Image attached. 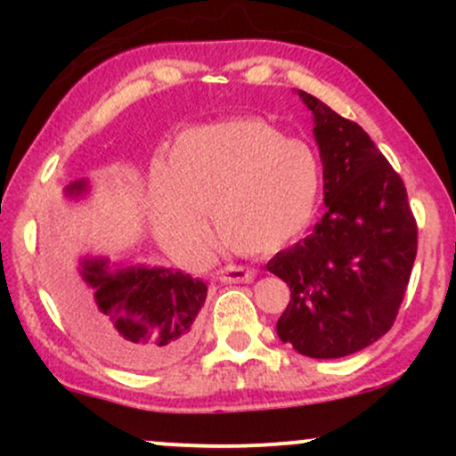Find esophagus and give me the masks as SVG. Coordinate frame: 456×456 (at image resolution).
Returning a JSON list of instances; mask_svg holds the SVG:
<instances>
[{"label": "esophagus", "mask_w": 456, "mask_h": 456, "mask_svg": "<svg viewBox=\"0 0 456 456\" xmlns=\"http://www.w3.org/2000/svg\"><path fill=\"white\" fill-rule=\"evenodd\" d=\"M216 279L221 282H250L255 279V270L244 268V265H223V268L216 270Z\"/></svg>", "instance_id": "34e87169"}]
</instances>
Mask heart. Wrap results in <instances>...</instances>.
Returning <instances> with one entry per match:
<instances>
[{"label": "heart", "instance_id": "obj_1", "mask_svg": "<svg viewBox=\"0 0 456 456\" xmlns=\"http://www.w3.org/2000/svg\"><path fill=\"white\" fill-rule=\"evenodd\" d=\"M150 212L162 244L201 257L206 212L232 248L265 255L306 232L322 195V162L305 141L257 118L197 126L175 139L169 169L150 174Z\"/></svg>", "mask_w": 456, "mask_h": 456}]
</instances>
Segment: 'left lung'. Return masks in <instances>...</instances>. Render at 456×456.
<instances>
[{
  "label": "left lung",
  "instance_id": "left-lung-1",
  "mask_svg": "<svg viewBox=\"0 0 456 456\" xmlns=\"http://www.w3.org/2000/svg\"><path fill=\"white\" fill-rule=\"evenodd\" d=\"M297 94L315 119L328 210L311 235L268 261L291 289L276 332L308 358H343L395 323L418 227L401 175L369 134L319 98Z\"/></svg>",
  "mask_w": 456,
  "mask_h": 456
}]
</instances>
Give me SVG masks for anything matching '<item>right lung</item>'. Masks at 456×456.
I'll use <instances>...</instances> for the list:
<instances>
[{
    "label": "right lung",
    "mask_w": 456,
    "mask_h": 456,
    "mask_svg": "<svg viewBox=\"0 0 456 456\" xmlns=\"http://www.w3.org/2000/svg\"><path fill=\"white\" fill-rule=\"evenodd\" d=\"M87 182H72L78 197ZM53 294L78 332L113 364L151 370L180 360L195 343L208 287L184 272L148 265H113L86 257L75 265L57 240L46 242Z\"/></svg>",
    "instance_id": "right-lung-1"
}]
</instances>
